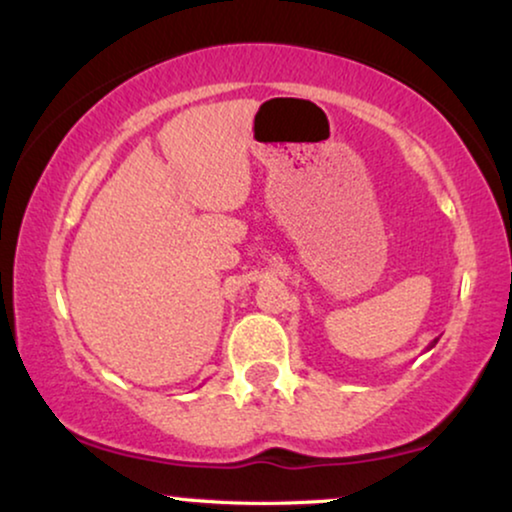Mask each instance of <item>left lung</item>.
<instances>
[{
    "mask_svg": "<svg viewBox=\"0 0 512 512\" xmlns=\"http://www.w3.org/2000/svg\"><path fill=\"white\" fill-rule=\"evenodd\" d=\"M436 342H438V340H433V342H431V345H429V347H426V349H431V347H436Z\"/></svg>",
    "mask_w": 512,
    "mask_h": 512,
    "instance_id": "1",
    "label": "left lung"
}]
</instances>
